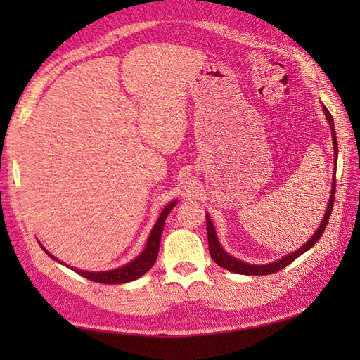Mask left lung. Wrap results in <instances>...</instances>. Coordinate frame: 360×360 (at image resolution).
<instances>
[{
    "instance_id": "8db88e82",
    "label": "left lung",
    "mask_w": 360,
    "mask_h": 360,
    "mask_svg": "<svg viewBox=\"0 0 360 360\" xmlns=\"http://www.w3.org/2000/svg\"><path fill=\"white\" fill-rule=\"evenodd\" d=\"M324 112H326V117L328 120V125H330L332 129V141H333V150H335V160H337V152H338V143H337V133H335V125H333V119H332V114L328 112V109L324 106ZM335 186H337V179L333 178L332 182V195H330V200H328V206H327V211H326V216L322 219V222L319 225V229L316 230V233L311 236V240H308L307 245H303L298 251H294L289 255H285L281 260H276L273 262V264H268V265H249L245 264V262H241L238 259L231 257L227 252L224 251L222 246L219 245L217 241V236H216V230H214V225H212L210 216H206V231H208V245H210V254H211V259L216 262L219 266L225 268V270L229 271H233V273H240V275H271V273H276L279 270H283L284 266H288L289 264H292L298 255H302L303 252H307L309 248H313L318 240L324 233V230L327 227V222L328 219H330L332 214V210H333V198H335Z\"/></svg>"
}]
</instances>
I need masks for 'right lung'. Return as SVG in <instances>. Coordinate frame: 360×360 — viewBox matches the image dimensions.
<instances>
[{
  "instance_id": "right-lung-1",
  "label": "right lung",
  "mask_w": 360,
  "mask_h": 360,
  "mask_svg": "<svg viewBox=\"0 0 360 360\" xmlns=\"http://www.w3.org/2000/svg\"><path fill=\"white\" fill-rule=\"evenodd\" d=\"M174 205H176V202H172L165 210L162 211L160 217H158L157 224L154 225V229H152V231H150L146 249L141 252L139 257L130 262V264H127L125 266H120V268H117V270H111V271H100V273L82 271V270H75V271L79 273L81 276L90 279V281L101 283V284H124V283L135 281V279H138L139 276H143L144 273L149 271L152 265L155 264L157 255H158V248H160L163 224H165L168 212L173 210Z\"/></svg>"
}]
</instances>
